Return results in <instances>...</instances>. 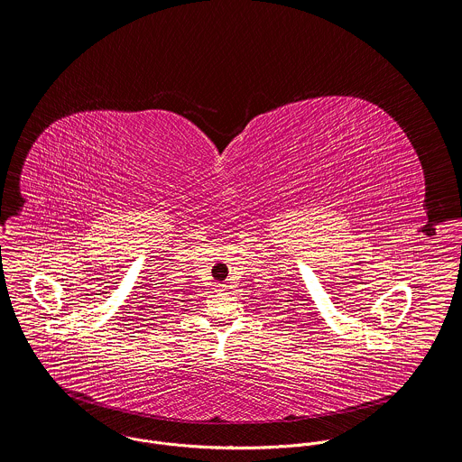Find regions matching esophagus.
I'll list each match as a JSON object with an SVG mask.
<instances>
[{
    "label": "esophagus",
    "mask_w": 462,
    "mask_h": 462,
    "mask_svg": "<svg viewBox=\"0 0 462 462\" xmlns=\"http://www.w3.org/2000/svg\"><path fill=\"white\" fill-rule=\"evenodd\" d=\"M217 289H218L220 292H224V291H227V285H226V283H218V285H217Z\"/></svg>",
    "instance_id": "34e87169"
}]
</instances>
